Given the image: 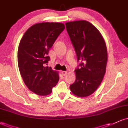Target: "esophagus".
Instances as JSON below:
<instances>
[{
	"instance_id": "obj_1",
	"label": "esophagus",
	"mask_w": 128,
	"mask_h": 128,
	"mask_svg": "<svg viewBox=\"0 0 128 128\" xmlns=\"http://www.w3.org/2000/svg\"><path fill=\"white\" fill-rule=\"evenodd\" d=\"M62 74L63 76H66L67 74V71H62Z\"/></svg>"
}]
</instances>
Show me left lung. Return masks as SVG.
Here are the masks:
<instances>
[{
	"instance_id": "1",
	"label": "left lung",
	"mask_w": 128,
	"mask_h": 128,
	"mask_svg": "<svg viewBox=\"0 0 128 128\" xmlns=\"http://www.w3.org/2000/svg\"><path fill=\"white\" fill-rule=\"evenodd\" d=\"M65 25L78 62H80L75 70L76 80L70 85V90L79 97L88 96L98 88L105 74L108 62L106 42L89 22L77 20Z\"/></svg>"
}]
</instances>
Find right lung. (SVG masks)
<instances>
[{"label": "right lung", "mask_w": 128, "mask_h": 128, "mask_svg": "<svg viewBox=\"0 0 128 128\" xmlns=\"http://www.w3.org/2000/svg\"><path fill=\"white\" fill-rule=\"evenodd\" d=\"M64 25L42 22L31 26L23 35L18 50V63L23 80L28 88L41 96L49 94L59 80L58 73L46 66L49 50Z\"/></svg>", "instance_id": "obj_1"}]
</instances>
